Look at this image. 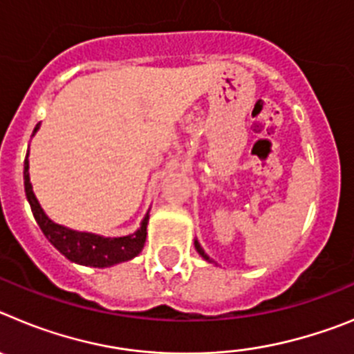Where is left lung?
Wrapping results in <instances>:
<instances>
[{
    "mask_svg": "<svg viewBox=\"0 0 354 354\" xmlns=\"http://www.w3.org/2000/svg\"><path fill=\"white\" fill-rule=\"evenodd\" d=\"M195 248H196V252H198L200 255H202V257L205 259V261L211 262V259H209V255H207V253L204 252V248H202V246H200V243H198V241H196V239H195Z\"/></svg>",
    "mask_w": 354,
    "mask_h": 354,
    "instance_id": "obj_1",
    "label": "left lung"
}]
</instances>
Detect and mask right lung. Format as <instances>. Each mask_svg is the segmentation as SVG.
Masks as SVG:
<instances>
[{
  "label": "right lung",
  "mask_w": 354,
  "mask_h": 354,
  "mask_svg": "<svg viewBox=\"0 0 354 354\" xmlns=\"http://www.w3.org/2000/svg\"><path fill=\"white\" fill-rule=\"evenodd\" d=\"M37 129H39V126L35 127L33 134L37 133ZM28 168H30V161H28L26 156V159H24V192H26L31 212L35 216L44 236L48 237L49 243L62 255H65L68 261L83 266H93V268H109V266H115L118 262L131 261L142 252L147 239L149 212L143 218L142 227L134 234H129V236L102 237L92 232H77V230H72V228H67L64 225H58L49 220L48 214L40 207L35 193H33Z\"/></svg>",
  "instance_id": "1"
}]
</instances>
